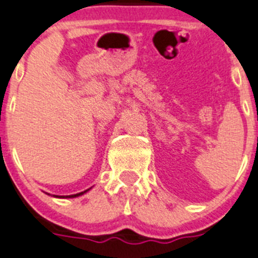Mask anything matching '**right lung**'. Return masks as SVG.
Listing matches in <instances>:
<instances>
[{"mask_svg": "<svg viewBox=\"0 0 258 258\" xmlns=\"http://www.w3.org/2000/svg\"><path fill=\"white\" fill-rule=\"evenodd\" d=\"M86 191H88V189H86ZM86 191H84V192H80V194H76V195H70V196H64V197H69V199H71V197H78V196H80V195L85 194ZM57 197H58V196H57Z\"/></svg>", "mask_w": 258, "mask_h": 258, "instance_id": "1", "label": "right lung"}]
</instances>
